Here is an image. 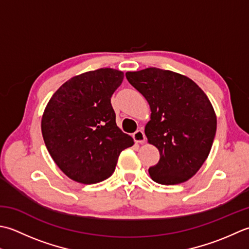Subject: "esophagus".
<instances>
[{
    "mask_svg": "<svg viewBox=\"0 0 249 249\" xmlns=\"http://www.w3.org/2000/svg\"><path fill=\"white\" fill-rule=\"evenodd\" d=\"M133 139L136 143H140V144L144 143L146 140V136H145V133L143 132V130H138L136 132H134Z\"/></svg>",
    "mask_w": 249,
    "mask_h": 249,
    "instance_id": "obj_1",
    "label": "esophagus"
}]
</instances>
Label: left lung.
<instances>
[{
	"label": "left lung",
	"mask_w": 249,
	"mask_h": 249,
	"mask_svg": "<svg viewBox=\"0 0 249 249\" xmlns=\"http://www.w3.org/2000/svg\"><path fill=\"white\" fill-rule=\"evenodd\" d=\"M125 77L150 107L145 134L160 153L148 170L151 179L161 185L190 179L209 157L216 134L211 101L194 80L172 71L148 68L126 72Z\"/></svg>",
	"instance_id": "8db88e82"
}]
</instances>
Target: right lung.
<instances>
[{
	"instance_id": "add662e5",
	"label": "right lung",
	"mask_w": 249,
	"mask_h": 249,
	"mask_svg": "<svg viewBox=\"0 0 249 249\" xmlns=\"http://www.w3.org/2000/svg\"><path fill=\"white\" fill-rule=\"evenodd\" d=\"M124 72L99 69L74 76L50 98L42 134L54 163L69 178L90 185L114 173L118 157L134 144L116 124L110 98Z\"/></svg>"
}]
</instances>
